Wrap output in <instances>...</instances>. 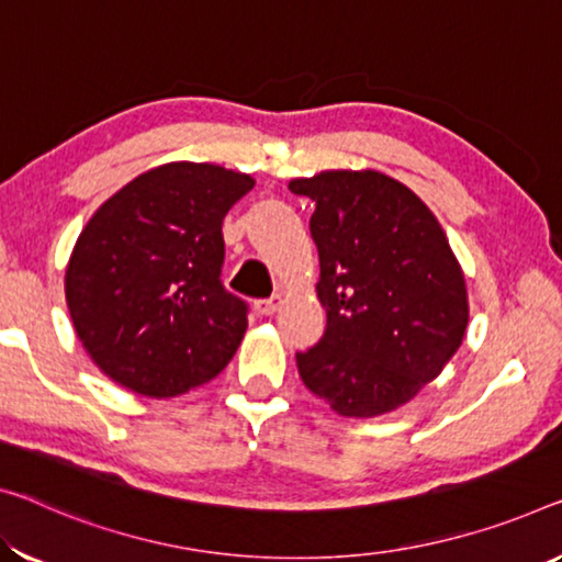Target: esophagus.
Wrapping results in <instances>:
<instances>
[{
	"instance_id": "1",
	"label": "esophagus",
	"mask_w": 562,
	"mask_h": 562,
	"mask_svg": "<svg viewBox=\"0 0 562 562\" xmlns=\"http://www.w3.org/2000/svg\"><path fill=\"white\" fill-rule=\"evenodd\" d=\"M279 306H281V296L258 299L256 304H254V308H256L258 314H261V316H271V314H276V311H279Z\"/></svg>"
}]
</instances>
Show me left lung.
I'll return each instance as SVG.
<instances>
[{
  "instance_id": "left-lung-1",
  "label": "left lung",
  "mask_w": 562,
  "mask_h": 562,
  "mask_svg": "<svg viewBox=\"0 0 562 562\" xmlns=\"http://www.w3.org/2000/svg\"><path fill=\"white\" fill-rule=\"evenodd\" d=\"M289 191L314 201L311 238L326 308L299 374L341 417L409 402L460 349L468 289L442 226L407 186L376 170H326Z\"/></svg>"
}]
</instances>
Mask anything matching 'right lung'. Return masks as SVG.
<instances>
[{
	"instance_id": "obj_1",
	"label": "right lung",
	"mask_w": 562,
	"mask_h": 562,
	"mask_svg": "<svg viewBox=\"0 0 562 562\" xmlns=\"http://www.w3.org/2000/svg\"><path fill=\"white\" fill-rule=\"evenodd\" d=\"M254 178L168 162L105 201L77 238L67 306L94 364L125 390L176 396L236 353L248 304L223 289V218Z\"/></svg>"
}]
</instances>
